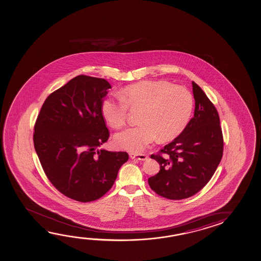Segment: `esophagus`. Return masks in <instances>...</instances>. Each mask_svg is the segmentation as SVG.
Wrapping results in <instances>:
<instances>
[{
	"label": "esophagus",
	"mask_w": 261,
	"mask_h": 261,
	"mask_svg": "<svg viewBox=\"0 0 261 261\" xmlns=\"http://www.w3.org/2000/svg\"><path fill=\"white\" fill-rule=\"evenodd\" d=\"M130 157L132 159H137V160L145 161L147 160L148 155L145 154V153H130Z\"/></svg>",
	"instance_id": "1"
}]
</instances>
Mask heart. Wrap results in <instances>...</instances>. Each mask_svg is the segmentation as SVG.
I'll list each match as a JSON object with an SVG mask.
<instances>
[{
  "instance_id": "1",
  "label": "heart",
  "mask_w": 261,
  "mask_h": 261,
  "mask_svg": "<svg viewBox=\"0 0 261 261\" xmlns=\"http://www.w3.org/2000/svg\"><path fill=\"white\" fill-rule=\"evenodd\" d=\"M142 109L140 125L116 133V147L141 152L156 137L171 140L185 130L192 116L193 96L187 88L165 81H149L131 85L102 103L105 119L114 128L123 126L128 109Z\"/></svg>"
}]
</instances>
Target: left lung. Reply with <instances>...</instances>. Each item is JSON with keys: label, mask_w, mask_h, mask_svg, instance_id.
<instances>
[{"label": "left lung", "mask_w": 261, "mask_h": 261, "mask_svg": "<svg viewBox=\"0 0 261 261\" xmlns=\"http://www.w3.org/2000/svg\"><path fill=\"white\" fill-rule=\"evenodd\" d=\"M194 116L185 130L152 154L160 171L150 177L153 192L170 200H181L200 192L213 177L223 153L220 116L214 105L193 81Z\"/></svg>", "instance_id": "left-lung-1"}]
</instances>
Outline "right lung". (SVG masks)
I'll use <instances>...</instances> for the list:
<instances>
[{"label":"right lung","mask_w":261,"mask_h":261,"mask_svg":"<svg viewBox=\"0 0 261 261\" xmlns=\"http://www.w3.org/2000/svg\"><path fill=\"white\" fill-rule=\"evenodd\" d=\"M111 86L80 75L46 98L34 125V148L45 174L65 196L96 201L111 189L125 152L98 147L109 140L102 103Z\"/></svg>","instance_id":"1"}]
</instances>
